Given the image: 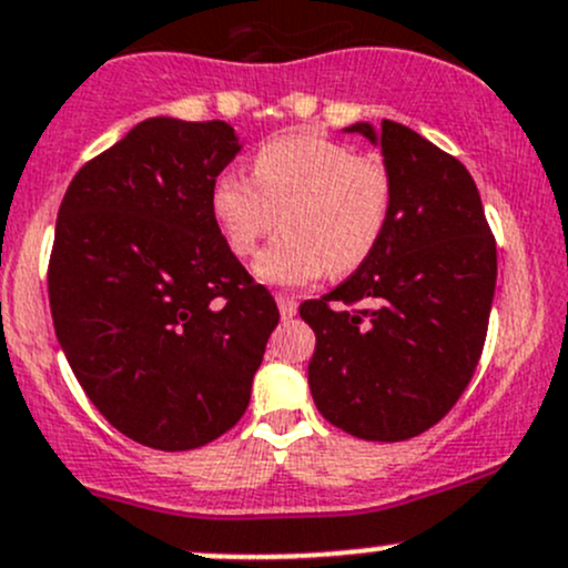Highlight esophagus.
<instances>
[{
    "label": "esophagus",
    "mask_w": 568,
    "mask_h": 568,
    "mask_svg": "<svg viewBox=\"0 0 568 568\" xmlns=\"http://www.w3.org/2000/svg\"><path fill=\"white\" fill-rule=\"evenodd\" d=\"M277 307H280V315H283V318H294L296 310H300V304H296L294 296L277 294Z\"/></svg>",
    "instance_id": "obj_1"
}]
</instances>
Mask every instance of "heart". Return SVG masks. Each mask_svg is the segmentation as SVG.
<instances>
[{
	"label": "heart",
	"instance_id": "1",
	"mask_svg": "<svg viewBox=\"0 0 568 568\" xmlns=\"http://www.w3.org/2000/svg\"><path fill=\"white\" fill-rule=\"evenodd\" d=\"M392 206L389 169L321 135L268 141L255 152L253 179L223 174L212 187V214L236 255L253 253L283 212L285 236L253 264L272 285L356 272L384 239Z\"/></svg>",
	"mask_w": 568,
	"mask_h": 568
}]
</instances>
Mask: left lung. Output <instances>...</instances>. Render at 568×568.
I'll use <instances>...</instances> for the list:
<instances>
[{
	"instance_id": "obj_1",
	"label": "left lung",
	"mask_w": 568,
	"mask_h": 568,
	"mask_svg": "<svg viewBox=\"0 0 568 568\" xmlns=\"http://www.w3.org/2000/svg\"><path fill=\"white\" fill-rule=\"evenodd\" d=\"M394 206L375 253L300 307L315 332L307 381L321 416L364 440H408L438 425L479 364L498 277L495 239L468 169L384 119Z\"/></svg>"
}]
</instances>
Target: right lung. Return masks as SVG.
Here are the masks:
<instances>
[{
	"label": "right lung",
	"instance_id": "right-lung-1",
	"mask_svg": "<svg viewBox=\"0 0 568 568\" xmlns=\"http://www.w3.org/2000/svg\"><path fill=\"white\" fill-rule=\"evenodd\" d=\"M239 149L225 122L143 119L59 206L48 264L59 345L94 408L160 452L199 449L242 419L280 321L212 214Z\"/></svg>",
	"mask_w": 568,
	"mask_h": 568
}]
</instances>
